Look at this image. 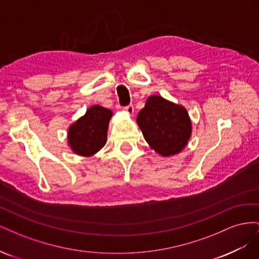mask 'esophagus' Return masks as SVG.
I'll use <instances>...</instances> for the list:
<instances>
[{
	"label": "esophagus",
	"mask_w": 259,
	"mask_h": 259,
	"mask_svg": "<svg viewBox=\"0 0 259 259\" xmlns=\"http://www.w3.org/2000/svg\"><path fill=\"white\" fill-rule=\"evenodd\" d=\"M124 110L126 111L128 114L133 115V113H134V106H133V105H128V106H126V107L124 108Z\"/></svg>",
	"instance_id": "obj_1"
}]
</instances>
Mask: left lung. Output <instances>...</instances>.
Returning a JSON list of instances; mask_svg holds the SVG:
<instances>
[{
  "label": "left lung",
  "instance_id": "left-lung-1",
  "mask_svg": "<svg viewBox=\"0 0 259 259\" xmlns=\"http://www.w3.org/2000/svg\"><path fill=\"white\" fill-rule=\"evenodd\" d=\"M136 121L146 142L162 156L179 153L191 136L192 125L186 109L158 95L147 99Z\"/></svg>",
  "mask_w": 259,
  "mask_h": 259
}]
</instances>
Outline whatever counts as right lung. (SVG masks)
I'll list each match as a JSON object with an SVG mask.
<instances>
[{
    "instance_id": "1",
    "label": "right lung",
    "mask_w": 259,
    "mask_h": 259,
    "mask_svg": "<svg viewBox=\"0 0 259 259\" xmlns=\"http://www.w3.org/2000/svg\"><path fill=\"white\" fill-rule=\"evenodd\" d=\"M112 111L101 106L91 107L68 131V144L72 151L91 156L106 145L109 121Z\"/></svg>"
}]
</instances>
